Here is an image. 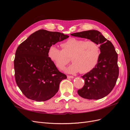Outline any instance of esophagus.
I'll return each mask as SVG.
<instances>
[{"label":"esophagus","instance_id":"34e87169","mask_svg":"<svg viewBox=\"0 0 130 130\" xmlns=\"http://www.w3.org/2000/svg\"><path fill=\"white\" fill-rule=\"evenodd\" d=\"M67 78H73L74 76H70V75H67Z\"/></svg>","mask_w":130,"mask_h":130}]
</instances>
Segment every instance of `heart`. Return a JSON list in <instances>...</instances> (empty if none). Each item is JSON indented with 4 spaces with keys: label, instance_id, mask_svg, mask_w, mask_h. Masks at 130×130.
<instances>
[{
    "label": "heart",
    "instance_id": "heart-1",
    "mask_svg": "<svg viewBox=\"0 0 130 130\" xmlns=\"http://www.w3.org/2000/svg\"><path fill=\"white\" fill-rule=\"evenodd\" d=\"M62 50L55 45L49 46L48 56L59 69H62L69 61L73 64L66 69V72L74 74L80 72L87 73L94 68L100 56L99 44L92 40L85 41L70 37L61 44Z\"/></svg>",
    "mask_w": 130,
    "mask_h": 130
}]
</instances>
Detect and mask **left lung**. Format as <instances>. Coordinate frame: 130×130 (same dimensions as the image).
Returning <instances> with one entry per match:
<instances>
[{"label":"left lung","instance_id":"8db88e82","mask_svg":"<svg viewBox=\"0 0 130 130\" xmlns=\"http://www.w3.org/2000/svg\"><path fill=\"white\" fill-rule=\"evenodd\" d=\"M72 36L87 38L100 45V56L96 66L81 76L85 85L77 90L85 99L98 100L107 96L115 87L119 75L118 54L112 43L97 30H90L71 34Z\"/></svg>","mask_w":130,"mask_h":130}]
</instances>
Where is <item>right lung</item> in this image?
Instances as JSON below:
<instances>
[{"label": "right lung", "mask_w": 130, "mask_h": 130, "mask_svg": "<svg viewBox=\"0 0 130 130\" xmlns=\"http://www.w3.org/2000/svg\"><path fill=\"white\" fill-rule=\"evenodd\" d=\"M69 37L58 32L39 30L18 46L15 54V80L24 95L31 100L44 101L58 92L67 76L48 56L49 46Z\"/></svg>", "instance_id": "obj_1"}]
</instances>
